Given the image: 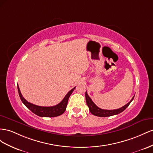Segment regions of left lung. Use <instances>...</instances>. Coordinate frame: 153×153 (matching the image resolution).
I'll list each match as a JSON object with an SVG mask.
<instances>
[{
    "label": "left lung",
    "mask_w": 153,
    "mask_h": 153,
    "mask_svg": "<svg viewBox=\"0 0 153 153\" xmlns=\"http://www.w3.org/2000/svg\"><path fill=\"white\" fill-rule=\"evenodd\" d=\"M85 97H86V104L89 108V110L91 112V114H93L94 115L97 116V117H110L112 115H117V114H119V113H120L121 112H123L124 110H125L126 109L128 108V106L129 105L131 102L133 101L134 95V97L132 98V99L131 100L130 102L126 104V105H124V106L121 107L120 108H119V109H116V110H103V109H101V108L97 107L94 104V102L92 101V100H91V98L89 97V95H88V94H87L86 91L85 93Z\"/></svg>",
    "instance_id": "left-lung-1"
}]
</instances>
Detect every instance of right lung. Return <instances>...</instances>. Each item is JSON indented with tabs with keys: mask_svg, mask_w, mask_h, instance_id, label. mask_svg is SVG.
<instances>
[{
	"mask_svg": "<svg viewBox=\"0 0 153 153\" xmlns=\"http://www.w3.org/2000/svg\"><path fill=\"white\" fill-rule=\"evenodd\" d=\"M17 86H18L19 94L22 102L24 104V105L27 107L29 110H30L33 113H34V114H36L39 117H54L62 115L65 112V111L66 110L69 97L72 94V91L74 90V89L76 88V87H74V88H73L71 90H70L67 93V94L65 95L64 99L58 104H57V105L54 106L45 107L37 106L35 105V104H31L26 101L20 92L19 85Z\"/></svg>",
	"mask_w": 153,
	"mask_h": 153,
	"instance_id": "1",
	"label": "right lung"
}]
</instances>
